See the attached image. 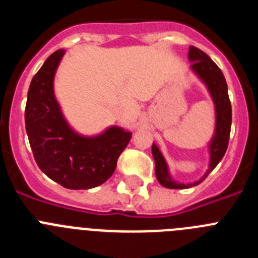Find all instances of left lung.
Segmentation results:
<instances>
[{"label":"left lung","instance_id":"obj_1","mask_svg":"<svg viewBox=\"0 0 258 258\" xmlns=\"http://www.w3.org/2000/svg\"><path fill=\"white\" fill-rule=\"evenodd\" d=\"M188 60L192 61L191 70L198 75L203 83L208 88L212 99L214 102L216 108V132L209 143V168L199 181L194 183H179L175 182L169 174V169L166 165V161L161 155L157 146L152 145V155L155 160V174L159 183L163 184L166 188H188L197 186L200 182L207 178V175L217 166V164L222 160L223 155L226 152L229 146L230 131H231V103H230L229 94H227V84L222 71L218 66L207 55L206 52L195 46H190L188 50Z\"/></svg>","mask_w":258,"mask_h":258}]
</instances>
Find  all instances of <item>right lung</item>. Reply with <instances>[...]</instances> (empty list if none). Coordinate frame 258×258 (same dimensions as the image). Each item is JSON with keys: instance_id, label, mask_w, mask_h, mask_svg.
<instances>
[{"instance_id": "add662e5", "label": "right lung", "mask_w": 258, "mask_h": 258, "mask_svg": "<svg viewBox=\"0 0 258 258\" xmlns=\"http://www.w3.org/2000/svg\"><path fill=\"white\" fill-rule=\"evenodd\" d=\"M64 52H52L32 79L26 131L36 163L49 178L71 190H88L113 174L132 133L111 126L99 136L84 137L68 125L54 95V75Z\"/></svg>"}]
</instances>
